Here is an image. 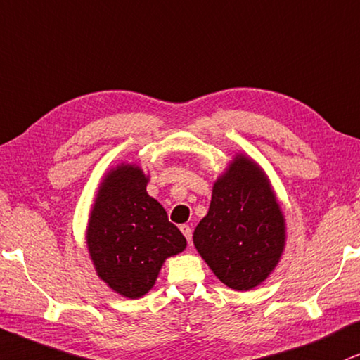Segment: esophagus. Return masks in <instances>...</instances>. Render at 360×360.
<instances>
[{
	"label": "esophagus",
	"mask_w": 360,
	"mask_h": 360,
	"mask_svg": "<svg viewBox=\"0 0 360 360\" xmlns=\"http://www.w3.org/2000/svg\"><path fill=\"white\" fill-rule=\"evenodd\" d=\"M179 229H181V233L184 234V238L188 239V243L191 244V239H193V231H191V227L188 224H183Z\"/></svg>",
	"instance_id": "obj_1"
}]
</instances>
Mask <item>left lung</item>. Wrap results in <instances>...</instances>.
Segmentation results:
<instances>
[{
    "label": "left lung",
    "instance_id": "obj_1",
    "mask_svg": "<svg viewBox=\"0 0 360 360\" xmlns=\"http://www.w3.org/2000/svg\"><path fill=\"white\" fill-rule=\"evenodd\" d=\"M193 240L231 289H254L276 269L285 244V219L269 179L251 158L238 154L217 177Z\"/></svg>",
    "mask_w": 360,
    "mask_h": 360
}]
</instances>
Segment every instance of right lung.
<instances>
[{
  "mask_svg": "<svg viewBox=\"0 0 360 360\" xmlns=\"http://www.w3.org/2000/svg\"><path fill=\"white\" fill-rule=\"evenodd\" d=\"M139 166H116L104 176L89 214L86 244L99 279L127 299L153 288L167 257L186 249V238L165 207L148 194Z\"/></svg>",
  "mask_w": 360,
  "mask_h": 360,
  "instance_id": "1",
  "label": "right lung"
}]
</instances>
